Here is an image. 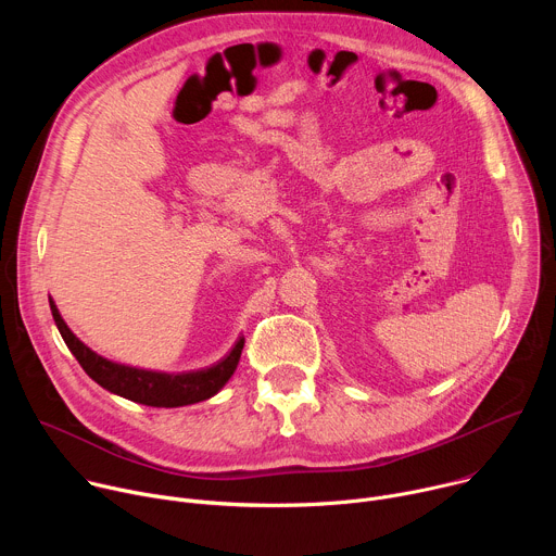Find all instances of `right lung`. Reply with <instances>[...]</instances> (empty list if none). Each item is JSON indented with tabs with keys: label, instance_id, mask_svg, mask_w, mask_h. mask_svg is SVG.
<instances>
[{
	"label": "right lung",
	"instance_id": "add662e5",
	"mask_svg": "<svg viewBox=\"0 0 556 556\" xmlns=\"http://www.w3.org/2000/svg\"><path fill=\"white\" fill-rule=\"evenodd\" d=\"M50 309L65 345L70 348L78 365L86 369V374L108 391L118 393L123 399L147 405V407H185V405H193L211 399V395L217 393L226 384V380L232 376L244 350V339H240L235 343V348L215 365L198 371H187V374L138 369V367L112 363L99 356L97 352H92L88 345H84L72 334V330L61 319V314L52 299H50Z\"/></svg>",
	"mask_w": 556,
	"mask_h": 556
}]
</instances>
